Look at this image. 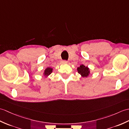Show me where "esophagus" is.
<instances>
[{"instance_id":"esophagus-1","label":"esophagus","mask_w":129,"mask_h":129,"mask_svg":"<svg viewBox=\"0 0 129 129\" xmlns=\"http://www.w3.org/2000/svg\"><path fill=\"white\" fill-rule=\"evenodd\" d=\"M61 62L62 64H67V63H68V61L67 60H62L61 61Z\"/></svg>"}]
</instances>
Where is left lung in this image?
<instances>
[{
    "mask_svg": "<svg viewBox=\"0 0 129 129\" xmlns=\"http://www.w3.org/2000/svg\"><path fill=\"white\" fill-rule=\"evenodd\" d=\"M77 71L82 77H87L89 74V69L83 65H81L80 67L77 68Z\"/></svg>",
    "mask_w": 129,
    "mask_h": 129,
    "instance_id": "left-lung-1",
    "label": "left lung"
}]
</instances>
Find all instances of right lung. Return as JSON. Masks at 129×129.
<instances>
[{
  "label": "right lung",
  "mask_w": 129,
  "mask_h": 129,
  "mask_svg": "<svg viewBox=\"0 0 129 129\" xmlns=\"http://www.w3.org/2000/svg\"><path fill=\"white\" fill-rule=\"evenodd\" d=\"M53 69L50 68H47L46 70L44 71V75L46 76H48L49 75L52 73Z\"/></svg>",
  "instance_id": "1"
}]
</instances>
